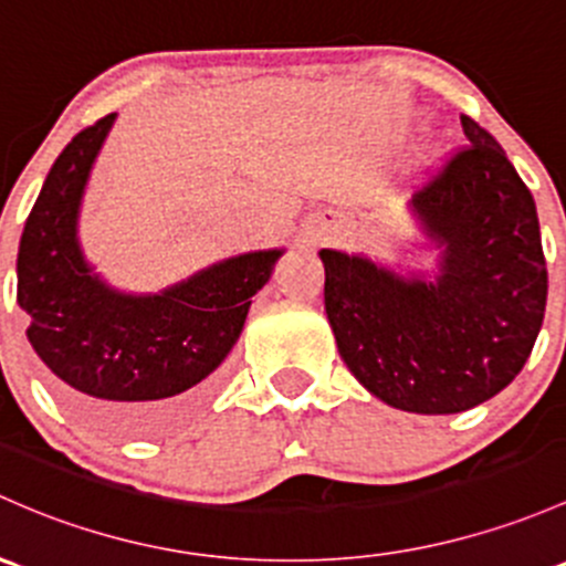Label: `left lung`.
<instances>
[{"instance_id":"8db88e82","label":"left lung","mask_w":566,"mask_h":566,"mask_svg":"<svg viewBox=\"0 0 566 566\" xmlns=\"http://www.w3.org/2000/svg\"><path fill=\"white\" fill-rule=\"evenodd\" d=\"M469 148L407 206L433 252L401 271L319 249L325 314L353 377L388 407L455 415L502 392L532 355L548 301L537 206L504 148L461 116Z\"/></svg>"}]
</instances>
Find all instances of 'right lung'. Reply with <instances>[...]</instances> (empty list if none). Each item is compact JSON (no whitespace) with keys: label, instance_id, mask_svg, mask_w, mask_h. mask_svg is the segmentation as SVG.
Instances as JSON below:
<instances>
[{"label":"right lung","instance_id":"right-lung-1","mask_svg":"<svg viewBox=\"0 0 566 566\" xmlns=\"http://www.w3.org/2000/svg\"><path fill=\"white\" fill-rule=\"evenodd\" d=\"M113 122L108 113L75 135L48 170L18 247V306L62 401L103 431L148 437L213 390L284 249L219 260L159 293L111 287L86 260L78 224Z\"/></svg>","mask_w":566,"mask_h":566}]
</instances>
